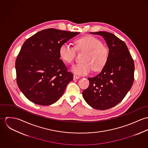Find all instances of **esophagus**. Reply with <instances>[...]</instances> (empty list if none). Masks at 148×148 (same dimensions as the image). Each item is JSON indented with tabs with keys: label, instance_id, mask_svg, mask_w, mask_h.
<instances>
[{
	"label": "esophagus",
	"instance_id": "34e87169",
	"mask_svg": "<svg viewBox=\"0 0 148 148\" xmlns=\"http://www.w3.org/2000/svg\"><path fill=\"white\" fill-rule=\"evenodd\" d=\"M79 78H80L79 76H77L76 75H73V80H76V79H78Z\"/></svg>",
	"mask_w": 148,
	"mask_h": 148
}]
</instances>
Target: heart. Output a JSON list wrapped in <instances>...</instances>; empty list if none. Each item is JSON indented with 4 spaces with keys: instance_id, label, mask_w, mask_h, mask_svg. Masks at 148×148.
Masks as SVG:
<instances>
[{
    "instance_id": "b5f03b06",
    "label": "heart",
    "mask_w": 148,
    "mask_h": 148,
    "mask_svg": "<svg viewBox=\"0 0 148 148\" xmlns=\"http://www.w3.org/2000/svg\"><path fill=\"white\" fill-rule=\"evenodd\" d=\"M75 44L77 51L85 52L83 63L76 64L72 68L75 74L85 75L93 69L95 71H100L104 68L109 59V50L100 39L88 35L77 39ZM75 49L66 43L63 44L59 48L60 58L66 63H72L76 55Z\"/></svg>"
}]
</instances>
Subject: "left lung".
<instances>
[{
	"mask_svg": "<svg viewBox=\"0 0 148 148\" xmlns=\"http://www.w3.org/2000/svg\"><path fill=\"white\" fill-rule=\"evenodd\" d=\"M103 37L109 50L108 62L97 76L88 78L89 85L83 92L85 101L99 110L111 108L120 103L134 82V64L127 45L114 34L90 32Z\"/></svg>",
	"mask_w": 148,
	"mask_h": 148,
	"instance_id": "8db88e82",
	"label": "left lung"
}]
</instances>
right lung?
<instances>
[{
	"instance_id": "add662e5",
	"label": "right lung",
	"mask_w": 148,
	"mask_h": 148,
	"mask_svg": "<svg viewBox=\"0 0 148 148\" xmlns=\"http://www.w3.org/2000/svg\"><path fill=\"white\" fill-rule=\"evenodd\" d=\"M79 33L48 28L23 43L15 62L16 82L29 101L49 106L63 95L73 75L60 59L59 48Z\"/></svg>"
}]
</instances>
